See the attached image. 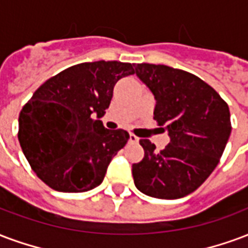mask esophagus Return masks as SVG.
Returning <instances> with one entry per match:
<instances>
[{
	"mask_svg": "<svg viewBox=\"0 0 248 248\" xmlns=\"http://www.w3.org/2000/svg\"><path fill=\"white\" fill-rule=\"evenodd\" d=\"M138 140H139V139L137 138V137H135L134 134H130V135H129V142L130 143H138Z\"/></svg>",
	"mask_w": 248,
	"mask_h": 248,
	"instance_id": "1",
	"label": "esophagus"
}]
</instances>
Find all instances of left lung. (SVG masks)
<instances>
[{
    "mask_svg": "<svg viewBox=\"0 0 248 248\" xmlns=\"http://www.w3.org/2000/svg\"><path fill=\"white\" fill-rule=\"evenodd\" d=\"M134 67L155 97L154 119L166 126L170 137L160 152L148 139L139 140L144 157L133 164L134 184L155 199L185 197L208 179L221 159L232 133L229 106L192 73L160 64Z\"/></svg>",
    "mask_w": 248,
    "mask_h": 248,
    "instance_id": "8db88e82",
    "label": "left lung"
}]
</instances>
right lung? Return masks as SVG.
Listing matches in <instances>:
<instances>
[{
    "label": "right lung",
    "instance_id": "obj_1",
    "mask_svg": "<svg viewBox=\"0 0 248 248\" xmlns=\"http://www.w3.org/2000/svg\"><path fill=\"white\" fill-rule=\"evenodd\" d=\"M121 62L81 63L40 85L19 113L18 140L40 180L59 192L80 193L102 183L111 159L129 140L100 121L118 80L134 75Z\"/></svg>",
    "mask_w": 248,
    "mask_h": 248
}]
</instances>
